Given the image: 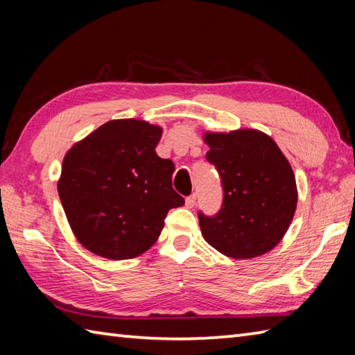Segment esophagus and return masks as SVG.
Segmentation results:
<instances>
[{
    "mask_svg": "<svg viewBox=\"0 0 355 355\" xmlns=\"http://www.w3.org/2000/svg\"><path fill=\"white\" fill-rule=\"evenodd\" d=\"M195 202H197V195H191V197L186 198V207L187 209H192L195 206Z\"/></svg>",
    "mask_w": 355,
    "mask_h": 355,
    "instance_id": "esophagus-1",
    "label": "esophagus"
}]
</instances>
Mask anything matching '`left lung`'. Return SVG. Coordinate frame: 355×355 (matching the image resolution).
I'll return each mask as SVG.
<instances>
[{
  "mask_svg": "<svg viewBox=\"0 0 355 355\" xmlns=\"http://www.w3.org/2000/svg\"><path fill=\"white\" fill-rule=\"evenodd\" d=\"M206 158L221 178L218 214L198 212L201 233L218 252L248 259L270 252L288 230L296 178L273 139L256 130L207 132Z\"/></svg>",
  "mask_w": 355,
  "mask_h": 355,
  "instance_id": "8db88e82",
  "label": "left lung"
}]
</instances>
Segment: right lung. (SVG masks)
Instances as JSON below:
<instances>
[{"mask_svg":"<svg viewBox=\"0 0 355 355\" xmlns=\"http://www.w3.org/2000/svg\"><path fill=\"white\" fill-rule=\"evenodd\" d=\"M162 128L120 119L76 143L58 183L79 243L107 259H131L160 236L164 218L184 205L172 189L175 166L155 153Z\"/></svg>","mask_w":355,"mask_h":355,"instance_id":"obj_1","label":"right lung"}]
</instances>
